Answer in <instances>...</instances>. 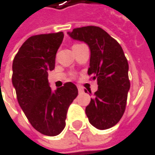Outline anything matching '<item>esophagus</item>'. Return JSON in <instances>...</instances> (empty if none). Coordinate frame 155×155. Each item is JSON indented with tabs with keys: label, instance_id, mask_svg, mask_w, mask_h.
Returning a JSON list of instances; mask_svg holds the SVG:
<instances>
[{
	"label": "esophagus",
	"instance_id": "obj_1",
	"mask_svg": "<svg viewBox=\"0 0 155 155\" xmlns=\"http://www.w3.org/2000/svg\"><path fill=\"white\" fill-rule=\"evenodd\" d=\"M78 92L79 93H83L84 92V89L81 86H78Z\"/></svg>",
	"mask_w": 155,
	"mask_h": 155
}]
</instances>
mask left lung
I'll list each match as a JSON object with an SVG mask.
<instances>
[{"label": "left lung", "mask_w": 155, "mask_h": 155, "mask_svg": "<svg viewBox=\"0 0 155 155\" xmlns=\"http://www.w3.org/2000/svg\"><path fill=\"white\" fill-rule=\"evenodd\" d=\"M68 34L89 46L87 74L97 79L99 86L86 107L87 117L95 128L110 129L120 121L125 111L130 86L123 50L114 38L98 26L75 28Z\"/></svg>", "instance_id": "left-lung-1"}]
</instances>
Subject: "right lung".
<instances>
[{
	"instance_id": "right-lung-1",
	"label": "right lung",
	"mask_w": 155,
	"mask_h": 155,
	"mask_svg": "<svg viewBox=\"0 0 155 155\" xmlns=\"http://www.w3.org/2000/svg\"><path fill=\"white\" fill-rule=\"evenodd\" d=\"M63 38V32L33 35L23 44L12 62V81L18 103L31 125L47 136H55L64 130L68 107L78 94L72 82L54 92L48 83V72L54 68Z\"/></svg>"
}]
</instances>
